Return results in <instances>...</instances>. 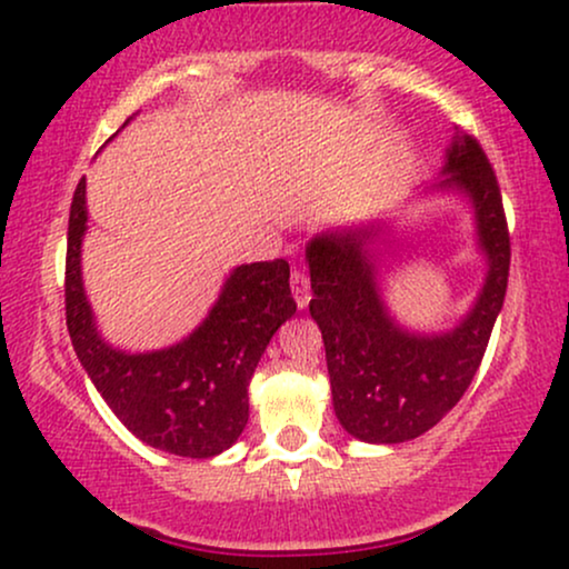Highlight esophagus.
Instances as JSON below:
<instances>
[{
  "label": "esophagus",
  "mask_w": 569,
  "mask_h": 569,
  "mask_svg": "<svg viewBox=\"0 0 569 569\" xmlns=\"http://www.w3.org/2000/svg\"><path fill=\"white\" fill-rule=\"evenodd\" d=\"M291 293L299 309H305L309 305V299H312V293H309V278L301 270L291 272Z\"/></svg>",
  "instance_id": "1"
}]
</instances>
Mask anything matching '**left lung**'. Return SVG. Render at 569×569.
<instances>
[{"label": "left lung", "instance_id": "obj_1", "mask_svg": "<svg viewBox=\"0 0 569 569\" xmlns=\"http://www.w3.org/2000/svg\"><path fill=\"white\" fill-rule=\"evenodd\" d=\"M441 176L430 191H457L470 201L486 257L483 289L455 328L420 333L391 315L376 264L388 222L330 228L307 241L309 315L326 343L333 409L359 441L401 443L433 428L476 378L505 307L509 231L499 181L478 139L457 131Z\"/></svg>", "mask_w": 569, "mask_h": 569}]
</instances>
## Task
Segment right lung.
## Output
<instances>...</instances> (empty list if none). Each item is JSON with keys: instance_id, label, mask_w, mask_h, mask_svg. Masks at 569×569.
Returning a JSON list of instances; mask_svg holds the SVG:
<instances>
[{"instance_id": "obj_1", "label": "right lung", "mask_w": 569, "mask_h": 569, "mask_svg": "<svg viewBox=\"0 0 569 569\" xmlns=\"http://www.w3.org/2000/svg\"><path fill=\"white\" fill-rule=\"evenodd\" d=\"M128 126V123H126ZM86 178L68 220L64 315L70 341L91 383L143 443L178 457L207 459L231 449L249 420V380L270 338L297 312L289 262H251L222 283L210 315L183 341L157 351L114 349L99 336L81 278Z\"/></svg>"}]
</instances>
